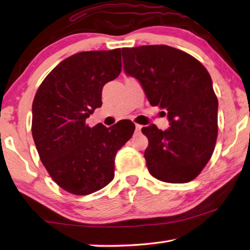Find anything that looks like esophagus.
<instances>
[{
  "label": "esophagus",
  "mask_w": 250,
  "mask_h": 250,
  "mask_svg": "<svg viewBox=\"0 0 250 250\" xmlns=\"http://www.w3.org/2000/svg\"><path fill=\"white\" fill-rule=\"evenodd\" d=\"M141 129H142V125H141L135 124V131H137V132H140Z\"/></svg>",
  "instance_id": "obj_1"
}]
</instances>
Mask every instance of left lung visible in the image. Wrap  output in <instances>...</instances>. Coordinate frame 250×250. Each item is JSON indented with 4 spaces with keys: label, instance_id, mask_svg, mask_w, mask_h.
Masks as SVG:
<instances>
[{
    "label": "left lung",
    "instance_id": "8db88e82",
    "mask_svg": "<svg viewBox=\"0 0 250 250\" xmlns=\"http://www.w3.org/2000/svg\"><path fill=\"white\" fill-rule=\"evenodd\" d=\"M125 74L137 78L151 105L166 110L170 126L142 128L151 175L188 183L208 162L217 139L218 100L208 71L191 55L167 45L122 48Z\"/></svg>",
    "mask_w": 250,
    "mask_h": 250
}]
</instances>
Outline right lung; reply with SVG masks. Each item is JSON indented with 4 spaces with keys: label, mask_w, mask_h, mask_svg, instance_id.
<instances>
[{
    "label": "right lung",
    "mask_w": 250,
    "mask_h": 250,
    "mask_svg": "<svg viewBox=\"0 0 250 250\" xmlns=\"http://www.w3.org/2000/svg\"><path fill=\"white\" fill-rule=\"evenodd\" d=\"M120 73V48L75 54L46 76L34 98L32 134L42 163L74 195L97 192L113 180L117 151L134 132L131 121L86 125L103 104V87Z\"/></svg>",
    "instance_id": "obj_1"
}]
</instances>
